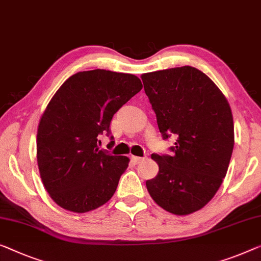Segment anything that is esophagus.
I'll return each instance as SVG.
<instances>
[{
    "label": "esophagus",
    "mask_w": 261,
    "mask_h": 261,
    "mask_svg": "<svg viewBox=\"0 0 261 261\" xmlns=\"http://www.w3.org/2000/svg\"><path fill=\"white\" fill-rule=\"evenodd\" d=\"M131 161L135 163V164H139V163L144 161V158L142 157H137V155H132L131 157Z\"/></svg>",
    "instance_id": "34e87169"
}]
</instances>
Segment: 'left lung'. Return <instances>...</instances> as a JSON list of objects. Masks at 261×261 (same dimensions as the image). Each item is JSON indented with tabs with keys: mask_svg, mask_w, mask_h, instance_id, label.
Masks as SVG:
<instances>
[{
	"mask_svg": "<svg viewBox=\"0 0 261 261\" xmlns=\"http://www.w3.org/2000/svg\"><path fill=\"white\" fill-rule=\"evenodd\" d=\"M142 81L163 138H176L172 155H151L159 171L146 180L147 191L165 211L190 215L215 197L226 176L234 145L230 104L189 65L143 73Z\"/></svg>",
	"mask_w": 261,
	"mask_h": 261,
	"instance_id": "8db88e82",
	"label": "left lung"
}]
</instances>
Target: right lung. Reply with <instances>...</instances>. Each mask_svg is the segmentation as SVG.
Here are the masks:
<instances>
[{"instance_id": "1", "label": "right lung", "mask_w": 261, "mask_h": 261, "mask_svg": "<svg viewBox=\"0 0 261 261\" xmlns=\"http://www.w3.org/2000/svg\"><path fill=\"white\" fill-rule=\"evenodd\" d=\"M142 88L131 73L89 70L69 77L46 106L37 129V164L62 208L85 213L114 196L130 159L99 150L98 136L110 135L114 115Z\"/></svg>"}]
</instances>
